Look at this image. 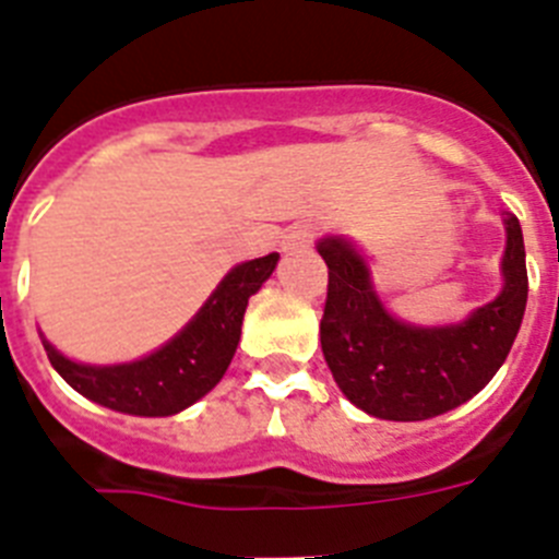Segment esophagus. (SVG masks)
Wrapping results in <instances>:
<instances>
[{"mask_svg": "<svg viewBox=\"0 0 559 559\" xmlns=\"http://www.w3.org/2000/svg\"><path fill=\"white\" fill-rule=\"evenodd\" d=\"M316 237V229L310 224H294L288 229V235H285V251H294V249H308L310 243H313Z\"/></svg>", "mask_w": 559, "mask_h": 559, "instance_id": "esophagus-1", "label": "esophagus"}]
</instances>
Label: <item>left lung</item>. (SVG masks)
Listing matches in <instances>:
<instances>
[{"instance_id": "1", "label": "left lung", "mask_w": 559, "mask_h": 559, "mask_svg": "<svg viewBox=\"0 0 559 559\" xmlns=\"http://www.w3.org/2000/svg\"><path fill=\"white\" fill-rule=\"evenodd\" d=\"M501 294L464 322L412 328L378 299L367 260L344 237L316 246L328 263L322 353L344 397L360 412L417 423L462 406L501 369L526 310V251L515 215L503 218Z\"/></svg>"}]
</instances>
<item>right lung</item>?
I'll return each instance as SVG.
<instances>
[{"instance_id": "right-lung-1", "label": "right lung", "mask_w": 559, "mask_h": 559, "mask_svg": "<svg viewBox=\"0 0 559 559\" xmlns=\"http://www.w3.org/2000/svg\"><path fill=\"white\" fill-rule=\"evenodd\" d=\"M280 254L240 263L221 280L204 308L165 347L131 364L88 367L58 353L41 338L49 364L69 386L100 406L136 417H170L218 386L240 341L249 296L276 269Z\"/></svg>"}]
</instances>
